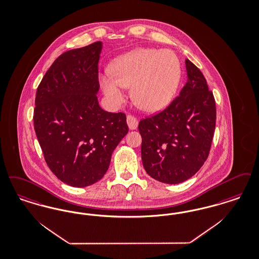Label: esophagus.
Listing matches in <instances>:
<instances>
[{
    "label": "esophagus",
    "instance_id": "34e87169",
    "mask_svg": "<svg viewBox=\"0 0 259 259\" xmlns=\"http://www.w3.org/2000/svg\"><path fill=\"white\" fill-rule=\"evenodd\" d=\"M138 123H139L138 119L135 117L134 115H132V114L127 115V124L131 130L136 129L138 127Z\"/></svg>",
    "mask_w": 259,
    "mask_h": 259
}]
</instances>
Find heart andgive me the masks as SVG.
Returning <instances> with one entry per match:
<instances>
[{
	"label": "heart",
	"mask_w": 259,
	"mask_h": 259,
	"mask_svg": "<svg viewBox=\"0 0 259 259\" xmlns=\"http://www.w3.org/2000/svg\"><path fill=\"white\" fill-rule=\"evenodd\" d=\"M180 79L181 64L175 53L141 48L118 60L113 74L101 76L100 82L112 103H121L124 88L132 87L136 106L147 113H156L172 101Z\"/></svg>",
	"instance_id": "b5f03b06"
}]
</instances>
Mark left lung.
Here are the masks:
<instances>
[{
  "mask_svg": "<svg viewBox=\"0 0 259 259\" xmlns=\"http://www.w3.org/2000/svg\"><path fill=\"white\" fill-rule=\"evenodd\" d=\"M188 82L163 111L139 122L142 160L156 180L177 184L196 175L206 161L216 126V103L206 79L189 60Z\"/></svg>",
  "mask_w": 259,
  "mask_h": 259,
  "instance_id": "8db88e82",
  "label": "left lung"
}]
</instances>
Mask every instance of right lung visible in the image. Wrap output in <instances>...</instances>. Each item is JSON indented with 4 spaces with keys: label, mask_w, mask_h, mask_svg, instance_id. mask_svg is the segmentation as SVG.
<instances>
[{
    "label": "right lung",
    "mask_w": 259,
    "mask_h": 259,
    "mask_svg": "<svg viewBox=\"0 0 259 259\" xmlns=\"http://www.w3.org/2000/svg\"><path fill=\"white\" fill-rule=\"evenodd\" d=\"M102 46L96 41L62 54L35 95L33 126L44 159L55 176L72 187L100 180L128 133L125 114L108 113L98 105Z\"/></svg>",
    "instance_id": "1"
}]
</instances>
